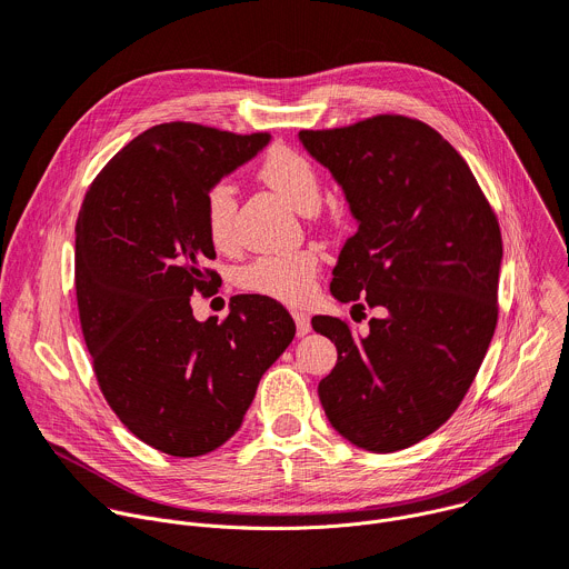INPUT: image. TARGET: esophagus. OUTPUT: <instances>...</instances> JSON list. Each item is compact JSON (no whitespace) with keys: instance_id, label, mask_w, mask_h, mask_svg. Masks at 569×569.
I'll list each match as a JSON object with an SVG mask.
<instances>
[{"instance_id":"esophagus-1","label":"esophagus","mask_w":569,"mask_h":569,"mask_svg":"<svg viewBox=\"0 0 569 569\" xmlns=\"http://www.w3.org/2000/svg\"><path fill=\"white\" fill-rule=\"evenodd\" d=\"M291 317H293V321H296V332H298V337H305V335L311 330L309 317H307L305 311H293Z\"/></svg>"}]
</instances>
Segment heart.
<instances>
[{
    "instance_id": "obj_1",
    "label": "heart",
    "mask_w": 569,
    "mask_h": 569,
    "mask_svg": "<svg viewBox=\"0 0 569 569\" xmlns=\"http://www.w3.org/2000/svg\"><path fill=\"white\" fill-rule=\"evenodd\" d=\"M256 173L298 212H311L319 206L321 176L305 153L287 144H271L262 153ZM234 194L226 182H217L206 192L203 228L210 243L219 250L234 243ZM319 269L321 252L317 248L273 252L239 267L234 284L248 293L300 305L313 293Z\"/></svg>"
}]
</instances>
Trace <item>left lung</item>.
Returning <instances> with one entry per match:
<instances>
[{"mask_svg":"<svg viewBox=\"0 0 569 569\" xmlns=\"http://www.w3.org/2000/svg\"><path fill=\"white\" fill-rule=\"evenodd\" d=\"M300 140L359 221L330 289L355 311H385L361 335L346 319H311L339 352L321 405L357 448L405 450L459 409L495 335L497 214L459 151L420 119L375 114Z\"/></svg>","mask_w":569,"mask_h":569,"instance_id":"obj_1","label":"left lung"}]
</instances>
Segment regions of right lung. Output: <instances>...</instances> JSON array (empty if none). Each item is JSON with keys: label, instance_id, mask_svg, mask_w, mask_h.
I'll list each match as a JSON object with an SVG mask.
<instances>
[{"label": "right lung", "instance_id": "right-lung-1", "mask_svg": "<svg viewBox=\"0 0 569 569\" xmlns=\"http://www.w3.org/2000/svg\"><path fill=\"white\" fill-rule=\"evenodd\" d=\"M269 138L158 123L97 173L79 212L77 305L97 385L126 429L171 457L223 446L296 335L273 298L234 296L206 323L189 305L219 284L206 192Z\"/></svg>", "mask_w": 569, "mask_h": 569}]
</instances>
